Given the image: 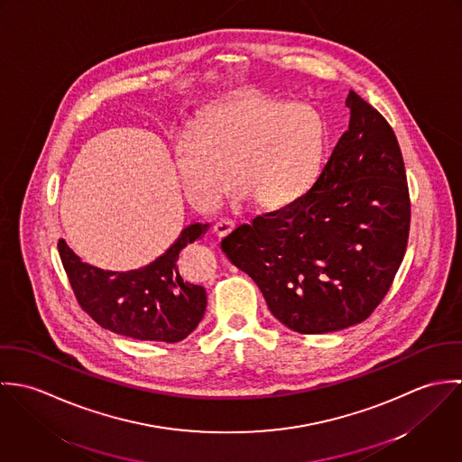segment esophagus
Listing matches in <instances>:
<instances>
[{"instance_id": "1", "label": "esophagus", "mask_w": 462, "mask_h": 462, "mask_svg": "<svg viewBox=\"0 0 462 462\" xmlns=\"http://www.w3.org/2000/svg\"><path fill=\"white\" fill-rule=\"evenodd\" d=\"M233 227H235V222H233V220H229V218H222V220H218V222H215V224H213V235L222 238V236L229 235V233L233 231Z\"/></svg>"}]
</instances>
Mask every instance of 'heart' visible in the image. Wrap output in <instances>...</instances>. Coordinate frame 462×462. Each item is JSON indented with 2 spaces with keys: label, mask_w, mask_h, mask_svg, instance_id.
<instances>
[{
  "label": "heart",
  "mask_w": 462,
  "mask_h": 462,
  "mask_svg": "<svg viewBox=\"0 0 462 462\" xmlns=\"http://www.w3.org/2000/svg\"><path fill=\"white\" fill-rule=\"evenodd\" d=\"M326 140L324 117L311 105L244 94L204 110L194 132L174 140L172 160L183 196L198 209L211 208L229 178L253 206L273 209L308 192Z\"/></svg>",
  "instance_id": "1"
}]
</instances>
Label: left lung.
<instances>
[{
    "label": "left lung",
    "instance_id": "left-lung-1",
    "mask_svg": "<svg viewBox=\"0 0 462 462\" xmlns=\"http://www.w3.org/2000/svg\"><path fill=\"white\" fill-rule=\"evenodd\" d=\"M348 130L315 185L222 240L270 313L302 334L366 320L390 291L411 224L405 167L388 121L354 90Z\"/></svg>",
    "mask_w": 462,
    "mask_h": 462
}]
</instances>
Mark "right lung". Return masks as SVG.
I'll list each match as a JSON object with an SVG mask.
<instances>
[{
    "label": "right lung",
    "instance_id": "right-lung-1",
    "mask_svg": "<svg viewBox=\"0 0 462 462\" xmlns=\"http://www.w3.org/2000/svg\"><path fill=\"white\" fill-rule=\"evenodd\" d=\"M209 224H192L152 263L130 272L83 263L59 240L60 260L81 310L101 328L140 341L178 343L196 329L206 311V290L180 273V253Z\"/></svg>",
    "mask_w": 462,
    "mask_h": 462
}]
</instances>
